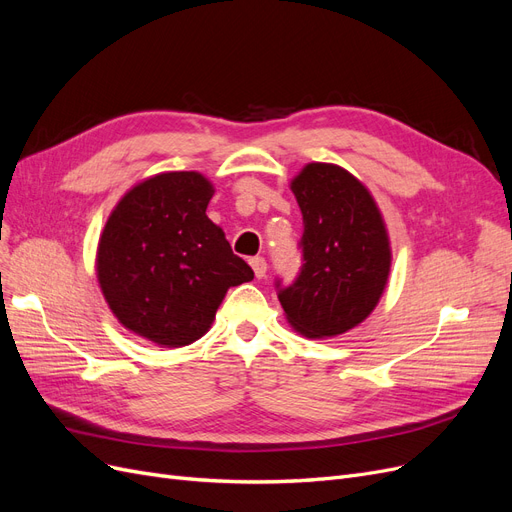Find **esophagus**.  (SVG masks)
Segmentation results:
<instances>
[{"mask_svg":"<svg viewBox=\"0 0 512 512\" xmlns=\"http://www.w3.org/2000/svg\"><path fill=\"white\" fill-rule=\"evenodd\" d=\"M249 263H251V268H253V272H255L257 278H263L265 272H268V263H265L263 257H251Z\"/></svg>","mask_w":512,"mask_h":512,"instance_id":"obj_1","label":"esophagus"}]
</instances>
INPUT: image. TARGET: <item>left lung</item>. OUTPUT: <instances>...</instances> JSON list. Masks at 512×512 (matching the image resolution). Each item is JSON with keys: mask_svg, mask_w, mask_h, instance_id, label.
<instances>
[{"mask_svg": "<svg viewBox=\"0 0 512 512\" xmlns=\"http://www.w3.org/2000/svg\"><path fill=\"white\" fill-rule=\"evenodd\" d=\"M291 190L303 215V265L291 286H276L288 324L307 339H328L362 324L383 297L391 244L370 190L347 169L307 163Z\"/></svg>", "mask_w": 512, "mask_h": 512, "instance_id": "8db88e82", "label": "left lung"}]
</instances>
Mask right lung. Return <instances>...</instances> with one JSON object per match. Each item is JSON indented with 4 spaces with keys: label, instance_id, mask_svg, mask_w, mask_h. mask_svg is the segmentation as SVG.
Instances as JSON below:
<instances>
[{
    "label": "right lung",
    "instance_id": "right-lung-1",
    "mask_svg": "<svg viewBox=\"0 0 512 512\" xmlns=\"http://www.w3.org/2000/svg\"><path fill=\"white\" fill-rule=\"evenodd\" d=\"M213 194L203 173L167 171L133 186L108 215L96 274L110 311L133 335L190 345L211 328L228 288L253 280L207 217Z\"/></svg>",
    "mask_w": 512,
    "mask_h": 512
}]
</instances>
